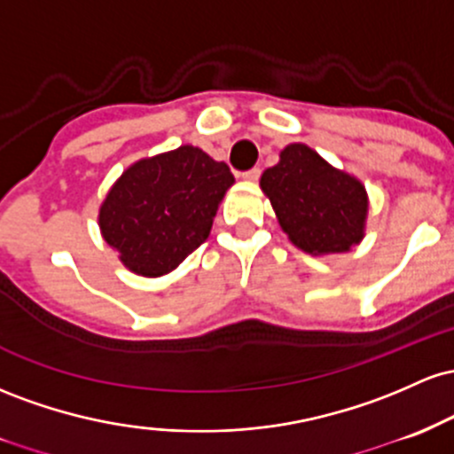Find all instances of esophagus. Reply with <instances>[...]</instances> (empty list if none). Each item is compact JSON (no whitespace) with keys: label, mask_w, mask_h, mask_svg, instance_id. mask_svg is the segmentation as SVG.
Listing matches in <instances>:
<instances>
[{"label":"esophagus","mask_w":454,"mask_h":454,"mask_svg":"<svg viewBox=\"0 0 454 454\" xmlns=\"http://www.w3.org/2000/svg\"><path fill=\"white\" fill-rule=\"evenodd\" d=\"M259 176H262V171H259V169H251V171L242 173V177H244V180H247V182H257Z\"/></svg>","instance_id":"1"}]
</instances>
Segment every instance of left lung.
Wrapping results in <instances>:
<instances>
[{
  "mask_svg": "<svg viewBox=\"0 0 454 454\" xmlns=\"http://www.w3.org/2000/svg\"><path fill=\"white\" fill-rule=\"evenodd\" d=\"M259 186L300 251L322 257L348 253L363 242L369 216L364 184L330 165L313 147H283L277 165L262 173Z\"/></svg>",
  "mask_w": 454,
  "mask_h": 454,
  "instance_id": "left-lung-1",
  "label": "left lung"
}]
</instances>
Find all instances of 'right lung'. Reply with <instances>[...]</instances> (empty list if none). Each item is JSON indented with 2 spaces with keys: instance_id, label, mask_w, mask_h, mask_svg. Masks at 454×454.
I'll return each instance as SVG.
<instances>
[{
  "instance_id": "1",
  "label": "right lung",
  "mask_w": 454,
  "mask_h": 454,
  "mask_svg": "<svg viewBox=\"0 0 454 454\" xmlns=\"http://www.w3.org/2000/svg\"><path fill=\"white\" fill-rule=\"evenodd\" d=\"M233 176L201 147L141 159L121 173L98 207L103 240L130 272L165 277L210 236Z\"/></svg>"
}]
</instances>
